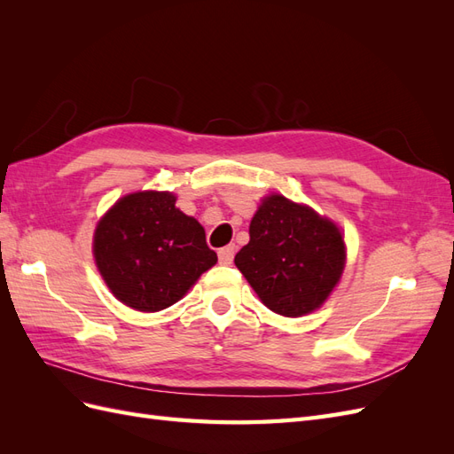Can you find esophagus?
I'll list each match as a JSON object with an SVG mask.
<instances>
[{
	"label": "esophagus",
	"mask_w": 454,
	"mask_h": 454,
	"mask_svg": "<svg viewBox=\"0 0 454 454\" xmlns=\"http://www.w3.org/2000/svg\"><path fill=\"white\" fill-rule=\"evenodd\" d=\"M217 257H219V263L222 265H231L232 263V257H235V246H225V248H222L217 252Z\"/></svg>",
	"instance_id": "esophagus-1"
}]
</instances>
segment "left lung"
I'll use <instances>...</instances> for the list:
<instances>
[{"label": "left lung", "mask_w": 454, "mask_h": 454, "mask_svg": "<svg viewBox=\"0 0 454 454\" xmlns=\"http://www.w3.org/2000/svg\"><path fill=\"white\" fill-rule=\"evenodd\" d=\"M235 265L277 314L303 316L332 294L345 267L340 231L309 206L270 195L250 223Z\"/></svg>", "instance_id": "1"}]
</instances>
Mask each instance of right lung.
Instances as JSON below:
<instances>
[{"mask_svg": "<svg viewBox=\"0 0 454 454\" xmlns=\"http://www.w3.org/2000/svg\"><path fill=\"white\" fill-rule=\"evenodd\" d=\"M94 257L112 294L142 312L174 305L217 261L202 225L159 191L115 202L96 227Z\"/></svg>", "mask_w": 454, "mask_h": 454, "instance_id": "1", "label": "right lung"}]
</instances>
